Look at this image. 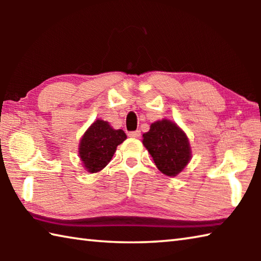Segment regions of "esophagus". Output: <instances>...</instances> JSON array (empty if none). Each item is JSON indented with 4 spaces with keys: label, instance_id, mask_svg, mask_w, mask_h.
Segmentation results:
<instances>
[{
    "label": "esophagus",
    "instance_id": "1",
    "mask_svg": "<svg viewBox=\"0 0 261 261\" xmlns=\"http://www.w3.org/2000/svg\"><path fill=\"white\" fill-rule=\"evenodd\" d=\"M127 136L130 137V138H139L140 137V131H132L127 134Z\"/></svg>",
    "mask_w": 261,
    "mask_h": 261
}]
</instances>
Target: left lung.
Listing matches in <instances>:
<instances>
[{
	"label": "left lung",
	"instance_id": "obj_1",
	"mask_svg": "<svg viewBox=\"0 0 261 261\" xmlns=\"http://www.w3.org/2000/svg\"><path fill=\"white\" fill-rule=\"evenodd\" d=\"M143 145L158 169L169 177L183 171L192 158L187 134L167 118L152 123L149 130L143 135Z\"/></svg>",
	"mask_w": 261,
	"mask_h": 261
}]
</instances>
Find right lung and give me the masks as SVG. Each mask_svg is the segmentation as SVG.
<instances>
[{"mask_svg": "<svg viewBox=\"0 0 261 261\" xmlns=\"http://www.w3.org/2000/svg\"><path fill=\"white\" fill-rule=\"evenodd\" d=\"M126 139L121 129L115 130L107 121L95 120L79 141L78 155L88 173H99L108 165L116 148Z\"/></svg>", "mask_w": 261, "mask_h": 261, "instance_id": "add662e5", "label": "right lung"}]
</instances>
